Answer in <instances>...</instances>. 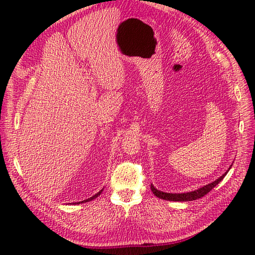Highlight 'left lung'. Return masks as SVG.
I'll use <instances>...</instances> for the list:
<instances>
[{"label":"left lung","instance_id":"obj_1","mask_svg":"<svg viewBox=\"0 0 255 255\" xmlns=\"http://www.w3.org/2000/svg\"><path fill=\"white\" fill-rule=\"evenodd\" d=\"M231 166H232V164L229 166V169L227 170L220 177H218L216 181L208 183L207 185H204L203 187L195 189V191H192V192L166 193V192H162V191H159V189H156L153 186V184H151V191H152V193L155 195L156 197H159L161 199H164V200H172V202H191V200L202 198L203 196H205L206 194H208L216 185H218V184L224 180V177L227 175V173L229 172V170L231 169Z\"/></svg>","mask_w":255,"mask_h":255}]
</instances>
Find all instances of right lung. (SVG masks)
<instances>
[{"instance_id":"obj_1","label":"right lung","mask_w":255,"mask_h":255,"mask_svg":"<svg viewBox=\"0 0 255 255\" xmlns=\"http://www.w3.org/2000/svg\"><path fill=\"white\" fill-rule=\"evenodd\" d=\"M102 192H103V188L101 189V191L99 192V193H96L95 195H93V196L92 197H90V198H88V199H84V200H82V202H78V203H73V205H79V204H83V203H88V202H91V200H93V199H95L96 197H99L100 195L102 194ZM72 204V203H71Z\"/></svg>"}]
</instances>
